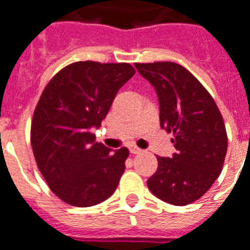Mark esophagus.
Returning <instances> with one entry per match:
<instances>
[{"instance_id": "esophagus-1", "label": "esophagus", "mask_w": 250, "mask_h": 250, "mask_svg": "<svg viewBox=\"0 0 250 250\" xmlns=\"http://www.w3.org/2000/svg\"><path fill=\"white\" fill-rule=\"evenodd\" d=\"M129 151H130L132 154H140L142 150L138 149L137 146H130V147H129Z\"/></svg>"}]
</instances>
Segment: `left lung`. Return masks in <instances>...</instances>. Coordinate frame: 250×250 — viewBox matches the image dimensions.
Here are the masks:
<instances>
[{
    "label": "left lung",
    "mask_w": 250,
    "mask_h": 250,
    "mask_svg": "<svg viewBox=\"0 0 250 250\" xmlns=\"http://www.w3.org/2000/svg\"><path fill=\"white\" fill-rule=\"evenodd\" d=\"M137 71L155 88L161 127L172 133L176 153L157 157L158 168L147 179L157 198L187 206L202 198L220 175L228 137L220 110L189 71L172 62L136 63Z\"/></svg>",
    "instance_id": "8db88e82"
}]
</instances>
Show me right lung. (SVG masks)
Returning <instances> with one entry per match:
<instances>
[{
  "instance_id": "right-lung-1",
  "label": "right lung",
  "mask_w": 250,
  "mask_h": 250,
  "mask_svg": "<svg viewBox=\"0 0 250 250\" xmlns=\"http://www.w3.org/2000/svg\"><path fill=\"white\" fill-rule=\"evenodd\" d=\"M136 74L129 63L76 62L43 89L31 121L33 153L51 191L64 203L91 207L117 188L129 155L95 142L120 88Z\"/></svg>"
}]
</instances>
